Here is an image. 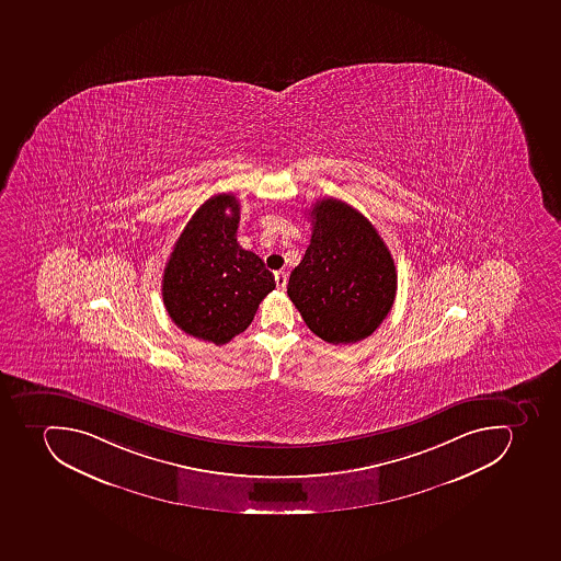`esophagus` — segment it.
Here are the masks:
<instances>
[{"label": "esophagus", "mask_w": 561, "mask_h": 561, "mask_svg": "<svg viewBox=\"0 0 561 561\" xmlns=\"http://www.w3.org/2000/svg\"><path fill=\"white\" fill-rule=\"evenodd\" d=\"M274 279H276V287H278L279 290H285V287H287L288 274L285 273V271H276V273H274Z\"/></svg>", "instance_id": "obj_1"}]
</instances>
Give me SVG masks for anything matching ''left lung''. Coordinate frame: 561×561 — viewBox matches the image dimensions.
I'll return each mask as SVG.
<instances>
[{
    "label": "left lung",
    "mask_w": 561,
    "mask_h": 561,
    "mask_svg": "<svg viewBox=\"0 0 561 561\" xmlns=\"http://www.w3.org/2000/svg\"><path fill=\"white\" fill-rule=\"evenodd\" d=\"M311 241L287 294L306 325L332 345L371 336L394 305L398 274L366 216L337 198L310 209Z\"/></svg>",
    "instance_id": "obj_1"
}]
</instances>
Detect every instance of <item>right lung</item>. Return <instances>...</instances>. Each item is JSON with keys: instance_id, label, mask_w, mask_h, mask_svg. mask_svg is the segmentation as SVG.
<instances>
[{"instance_id": "1", "label": "right lung", "mask_w": 561, "mask_h": 561, "mask_svg": "<svg viewBox=\"0 0 561 561\" xmlns=\"http://www.w3.org/2000/svg\"><path fill=\"white\" fill-rule=\"evenodd\" d=\"M239 201L218 193L198 207L163 271L162 296L172 322L190 336L225 345L247 331L274 290L261 256L239 247Z\"/></svg>"}]
</instances>
